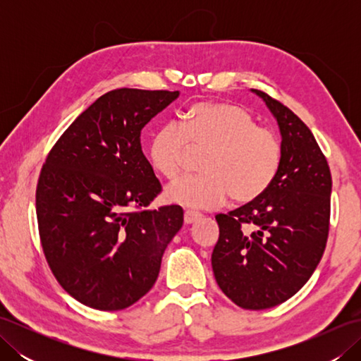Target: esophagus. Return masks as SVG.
Masks as SVG:
<instances>
[{"label": "esophagus", "instance_id": "34e87169", "mask_svg": "<svg viewBox=\"0 0 361 361\" xmlns=\"http://www.w3.org/2000/svg\"><path fill=\"white\" fill-rule=\"evenodd\" d=\"M200 219H202L200 214L192 212V211H186L185 212V224L186 225H192V224H195V221H198Z\"/></svg>", "mask_w": 361, "mask_h": 361}]
</instances>
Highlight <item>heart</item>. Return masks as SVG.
<instances>
[{
	"label": "heart",
	"mask_w": 361,
	"mask_h": 361,
	"mask_svg": "<svg viewBox=\"0 0 361 361\" xmlns=\"http://www.w3.org/2000/svg\"><path fill=\"white\" fill-rule=\"evenodd\" d=\"M190 149L208 150L203 175L169 185L166 200L204 211L262 197L276 180L282 163V144L274 132L257 127L252 114L229 102H200L185 113L181 124L164 122L152 136L149 157L153 169L167 180L180 175Z\"/></svg>",
	"instance_id": "b5f03b06"
}]
</instances>
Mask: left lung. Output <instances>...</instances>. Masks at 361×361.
Masks as SVG:
<instances>
[{
    "instance_id": "obj_1",
    "label": "left lung",
    "mask_w": 361,
    "mask_h": 361,
    "mask_svg": "<svg viewBox=\"0 0 361 361\" xmlns=\"http://www.w3.org/2000/svg\"><path fill=\"white\" fill-rule=\"evenodd\" d=\"M282 137L279 173L267 192L228 214H219L220 235L212 271L221 291L242 309L286 302L315 271L326 248L332 176L310 128L264 91Z\"/></svg>"
}]
</instances>
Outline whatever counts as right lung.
<instances>
[{
  "instance_id": "right-lung-1",
  "label": "right lung",
  "mask_w": 361,
  "mask_h": 361,
  "mask_svg": "<svg viewBox=\"0 0 361 361\" xmlns=\"http://www.w3.org/2000/svg\"><path fill=\"white\" fill-rule=\"evenodd\" d=\"M180 91L121 88L79 114L49 152L35 204L46 260L60 286L97 310H122L155 283L183 226L178 204L142 211L161 185L141 130Z\"/></svg>"
}]
</instances>
